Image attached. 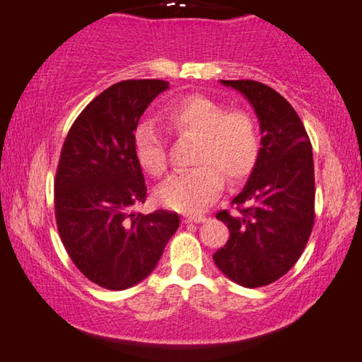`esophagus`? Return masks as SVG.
Here are the masks:
<instances>
[{
  "label": "esophagus",
  "instance_id": "esophagus-1",
  "mask_svg": "<svg viewBox=\"0 0 362 362\" xmlns=\"http://www.w3.org/2000/svg\"><path fill=\"white\" fill-rule=\"evenodd\" d=\"M204 221H206V216H202V214H185L183 216V223L185 224H192V223L202 224V223H204Z\"/></svg>",
  "mask_w": 362,
  "mask_h": 362
}]
</instances>
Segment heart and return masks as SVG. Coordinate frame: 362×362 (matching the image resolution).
<instances>
[{
  "instance_id": "b5f03b06",
  "label": "heart",
  "mask_w": 362,
  "mask_h": 362,
  "mask_svg": "<svg viewBox=\"0 0 362 362\" xmlns=\"http://www.w3.org/2000/svg\"><path fill=\"white\" fill-rule=\"evenodd\" d=\"M164 125L179 136L197 138L193 169L170 175L156 190L160 204L182 213L203 211L218 197L226 180H242L260 156V132L249 112L226 110L204 95H188L163 113ZM138 163L148 174L159 177L167 169L164 138L151 123L136 128L133 138Z\"/></svg>"
}]
</instances>
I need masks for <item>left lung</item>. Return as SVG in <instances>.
Returning a JSON list of instances; mask_svg holds the SVG:
<instances>
[{
  "mask_svg": "<svg viewBox=\"0 0 362 362\" xmlns=\"http://www.w3.org/2000/svg\"><path fill=\"white\" fill-rule=\"evenodd\" d=\"M219 83L253 107L262 148L245 187L233 199L239 213L216 214L229 228V240L213 260L230 281L258 288L288 273L309 240L315 218L312 144L298 113L274 89L250 79Z\"/></svg>",
  "mask_w": 362,
  "mask_h": 362,
  "instance_id": "8db88e82",
  "label": "left lung"
}]
</instances>
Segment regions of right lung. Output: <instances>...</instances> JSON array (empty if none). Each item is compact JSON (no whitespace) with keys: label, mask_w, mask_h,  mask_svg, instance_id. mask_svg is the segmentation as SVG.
Returning a JSON list of instances; mask_svg holds the SVG:
<instances>
[{"label":"right lung","mask_w":362,"mask_h":362,"mask_svg":"<svg viewBox=\"0 0 362 362\" xmlns=\"http://www.w3.org/2000/svg\"><path fill=\"white\" fill-rule=\"evenodd\" d=\"M169 83L132 79L110 86L79 113L64 139L55 179L58 233L81 273L123 291L154 272L180 219L177 213H133L146 183L134 153V132Z\"/></svg>","instance_id":"add662e5"}]
</instances>
